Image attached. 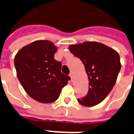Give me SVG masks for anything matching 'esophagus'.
Wrapping results in <instances>:
<instances>
[{
    "label": "esophagus",
    "mask_w": 134,
    "mask_h": 134,
    "mask_svg": "<svg viewBox=\"0 0 134 134\" xmlns=\"http://www.w3.org/2000/svg\"><path fill=\"white\" fill-rule=\"evenodd\" d=\"M73 73H72V72H70V78H71V80H72V79H73Z\"/></svg>",
    "instance_id": "obj_1"
}]
</instances>
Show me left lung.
I'll list each match as a JSON object with an SVG mask.
<instances>
[{"mask_svg":"<svg viewBox=\"0 0 134 134\" xmlns=\"http://www.w3.org/2000/svg\"><path fill=\"white\" fill-rule=\"evenodd\" d=\"M69 49L82 62L89 80L87 94L78 102L86 107L98 104L108 96L116 81L121 69L119 53L96 41L70 45Z\"/></svg>","mask_w":134,"mask_h":134,"instance_id":"left-lung-1","label":"left lung"}]
</instances>
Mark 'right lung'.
I'll return each instance as SVG.
<instances>
[{
	"mask_svg": "<svg viewBox=\"0 0 134 134\" xmlns=\"http://www.w3.org/2000/svg\"><path fill=\"white\" fill-rule=\"evenodd\" d=\"M56 50L51 41L39 40L21 48L15 57L18 80L26 93L39 102L56 101L70 79L61 72L62 63L54 58Z\"/></svg>",
	"mask_w": 134,
	"mask_h": 134,
	"instance_id": "obj_1",
	"label": "right lung"
}]
</instances>
